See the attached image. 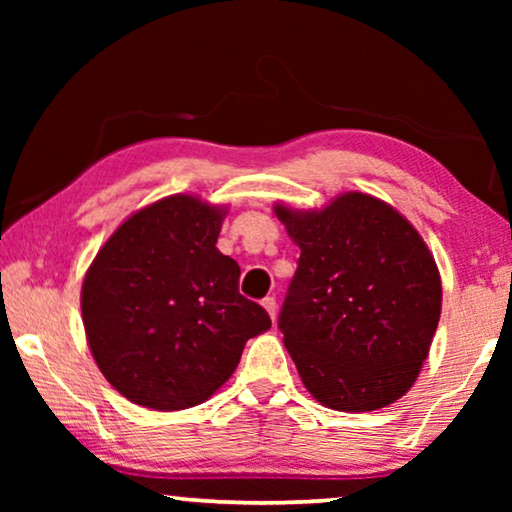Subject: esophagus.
<instances>
[{
    "label": "esophagus",
    "instance_id": "obj_1",
    "mask_svg": "<svg viewBox=\"0 0 512 512\" xmlns=\"http://www.w3.org/2000/svg\"><path fill=\"white\" fill-rule=\"evenodd\" d=\"M262 305H264V309L268 311V316H271V318L275 320V309H277L275 298H273V296H266V298L262 300Z\"/></svg>",
    "mask_w": 512,
    "mask_h": 512
}]
</instances>
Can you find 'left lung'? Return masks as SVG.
I'll return each instance as SVG.
<instances>
[{
	"label": "left lung",
	"instance_id": "1",
	"mask_svg": "<svg viewBox=\"0 0 512 512\" xmlns=\"http://www.w3.org/2000/svg\"><path fill=\"white\" fill-rule=\"evenodd\" d=\"M300 246L277 327L320 404L375 411L409 391L440 318V275L413 225L350 192L320 212L275 205Z\"/></svg>",
	"mask_w": 512,
	"mask_h": 512
}]
</instances>
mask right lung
Masks as SVG:
<instances>
[{
  "instance_id": "add662e5",
  "label": "right lung",
  "mask_w": 512,
  "mask_h": 512,
  "mask_svg": "<svg viewBox=\"0 0 512 512\" xmlns=\"http://www.w3.org/2000/svg\"><path fill=\"white\" fill-rule=\"evenodd\" d=\"M221 221L194 196L162 198L121 223L85 273L92 357L126 400L155 411L205 402L271 327L239 293V264L216 248Z\"/></svg>"
}]
</instances>
